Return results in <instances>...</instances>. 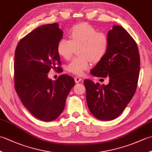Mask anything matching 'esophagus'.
Segmentation results:
<instances>
[{"mask_svg":"<svg viewBox=\"0 0 152 152\" xmlns=\"http://www.w3.org/2000/svg\"><path fill=\"white\" fill-rule=\"evenodd\" d=\"M82 78H80V76H76L75 78H74V80H75V82L76 83H80V82L82 81Z\"/></svg>","mask_w":152,"mask_h":152,"instance_id":"esophagus-1","label":"esophagus"}]
</instances>
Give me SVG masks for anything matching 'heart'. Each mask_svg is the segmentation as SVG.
I'll use <instances>...</instances> for the list:
<instances>
[{
	"label": "heart",
	"mask_w": 152,
	"mask_h": 152,
	"mask_svg": "<svg viewBox=\"0 0 152 152\" xmlns=\"http://www.w3.org/2000/svg\"><path fill=\"white\" fill-rule=\"evenodd\" d=\"M70 40L61 38L57 46L58 54L68 59L72 56L75 48H79L80 57H74L67 64L69 72L81 75L91 66V59L101 60L109 47L108 35L103 32H97L92 25L82 23L70 28Z\"/></svg>",
	"instance_id": "heart-1"
}]
</instances>
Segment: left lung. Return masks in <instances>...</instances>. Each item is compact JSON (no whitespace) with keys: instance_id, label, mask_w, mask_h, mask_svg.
<instances>
[{"instance_id":"8db88e82","label":"left lung","mask_w":152,"mask_h":152,"mask_svg":"<svg viewBox=\"0 0 152 152\" xmlns=\"http://www.w3.org/2000/svg\"><path fill=\"white\" fill-rule=\"evenodd\" d=\"M107 35V52L90 72L97 77L108 76V84L84 80L89 110L102 121L118 117L131 101L137 89L140 63L137 45L124 28L114 25Z\"/></svg>"}]
</instances>
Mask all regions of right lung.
I'll use <instances>...</instances> for the list:
<instances>
[{"label": "right lung", "instance_id": "add662e5", "mask_svg": "<svg viewBox=\"0 0 152 152\" xmlns=\"http://www.w3.org/2000/svg\"><path fill=\"white\" fill-rule=\"evenodd\" d=\"M59 24L37 27L19 41L15 52V88L21 101L34 117L44 121L56 119L63 112L66 99L75 82L63 74L52 81L51 69L61 64L57 51L63 37Z\"/></svg>", "mask_w": 152, "mask_h": 152}]
</instances>
